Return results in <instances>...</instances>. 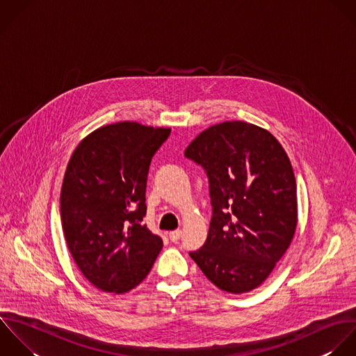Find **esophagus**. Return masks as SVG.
Returning <instances> with one entry per match:
<instances>
[{
  "instance_id": "1",
  "label": "esophagus",
  "mask_w": 356,
  "mask_h": 356,
  "mask_svg": "<svg viewBox=\"0 0 356 356\" xmlns=\"http://www.w3.org/2000/svg\"><path fill=\"white\" fill-rule=\"evenodd\" d=\"M180 237H181V230H175V232L169 233V238L173 243H177L180 240Z\"/></svg>"
}]
</instances>
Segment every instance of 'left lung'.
Returning <instances> with one entry per match:
<instances>
[{
    "label": "left lung",
    "instance_id": "obj_1",
    "mask_svg": "<svg viewBox=\"0 0 356 356\" xmlns=\"http://www.w3.org/2000/svg\"><path fill=\"white\" fill-rule=\"evenodd\" d=\"M184 156L207 173L212 205L207 241L190 257L223 291L257 289L297 227V184L286 151L268 130L234 120L198 134Z\"/></svg>",
    "mask_w": 356,
    "mask_h": 356
}]
</instances>
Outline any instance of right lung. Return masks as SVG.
Returning a JSON list of instances; mask_svg holds the SVG:
<instances>
[{
	"label": "right lung",
	"instance_id": "right-lung-1",
	"mask_svg": "<svg viewBox=\"0 0 356 356\" xmlns=\"http://www.w3.org/2000/svg\"><path fill=\"white\" fill-rule=\"evenodd\" d=\"M169 134L134 122L108 124L87 136L67 163L62 230L76 265L102 291L138 286L162 250L143 218L151 159Z\"/></svg>",
	"mask_w": 356,
	"mask_h": 356
}]
</instances>
